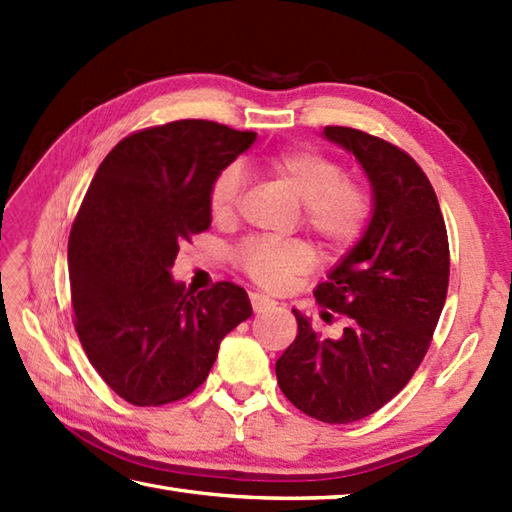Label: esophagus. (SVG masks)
Listing matches in <instances>:
<instances>
[{
	"label": "esophagus",
	"instance_id": "1",
	"mask_svg": "<svg viewBox=\"0 0 512 512\" xmlns=\"http://www.w3.org/2000/svg\"><path fill=\"white\" fill-rule=\"evenodd\" d=\"M250 306L259 314V312H266L270 308H275V301L262 295V292H250Z\"/></svg>",
	"mask_w": 512,
	"mask_h": 512
}]
</instances>
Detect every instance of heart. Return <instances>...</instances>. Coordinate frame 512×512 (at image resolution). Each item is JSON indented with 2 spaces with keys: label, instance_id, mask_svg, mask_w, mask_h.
Wrapping results in <instances>:
<instances>
[{
  "label": "heart",
  "instance_id": "obj_1",
  "mask_svg": "<svg viewBox=\"0 0 512 512\" xmlns=\"http://www.w3.org/2000/svg\"><path fill=\"white\" fill-rule=\"evenodd\" d=\"M270 167L288 182L303 206L308 231L330 250H341L361 237L369 217V195L345 171L312 149H288L270 158ZM246 173L239 162L222 167L209 187V211L217 222L231 220L244 191ZM239 266L264 288H286L310 268L308 248L299 242L248 239L237 250Z\"/></svg>",
  "mask_w": 512,
  "mask_h": 512
}]
</instances>
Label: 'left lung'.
Returning <instances> with one entry per match:
<instances>
[{
	"label": "left lung",
	"mask_w": 512,
	"mask_h": 512,
	"mask_svg": "<svg viewBox=\"0 0 512 512\" xmlns=\"http://www.w3.org/2000/svg\"><path fill=\"white\" fill-rule=\"evenodd\" d=\"M323 136L363 167L372 217L314 290L347 317L343 334L323 339L292 310L299 332L275 372L297 409L347 424L387 405L427 354L447 299L449 239L436 191L405 151L352 127H325Z\"/></svg>",
	"instance_id": "1"
}]
</instances>
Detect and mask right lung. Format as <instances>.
Wrapping results in <instances>:
<instances>
[{"mask_svg": "<svg viewBox=\"0 0 512 512\" xmlns=\"http://www.w3.org/2000/svg\"><path fill=\"white\" fill-rule=\"evenodd\" d=\"M255 138L173 121L123 138L94 173L68 242L74 325L96 372L132 405L189 396L253 314L244 288L220 281L191 295L171 266L184 239L211 226L215 173Z\"/></svg>", "mask_w": 512, "mask_h": 512, "instance_id": "add662e5", "label": "right lung"}]
</instances>
